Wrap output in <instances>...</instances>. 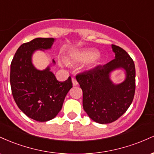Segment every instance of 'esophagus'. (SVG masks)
Returning <instances> with one entry per match:
<instances>
[{"mask_svg": "<svg viewBox=\"0 0 154 154\" xmlns=\"http://www.w3.org/2000/svg\"><path fill=\"white\" fill-rule=\"evenodd\" d=\"M72 84H73L74 86H77V85H78V82H77V79H76L75 78H74V77L72 79Z\"/></svg>", "mask_w": 154, "mask_h": 154, "instance_id": "1", "label": "esophagus"}]
</instances>
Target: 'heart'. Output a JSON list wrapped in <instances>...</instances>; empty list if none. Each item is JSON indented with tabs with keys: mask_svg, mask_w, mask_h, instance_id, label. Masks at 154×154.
Here are the masks:
<instances>
[{
	"mask_svg": "<svg viewBox=\"0 0 154 154\" xmlns=\"http://www.w3.org/2000/svg\"><path fill=\"white\" fill-rule=\"evenodd\" d=\"M96 52L94 51H82L75 55V61H79V62H88V61L93 60L96 56ZM95 59L96 58L93 60V61H95Z\"/></svg>",
	"mask_w": 154,
	"mask_h": 154,
	"instance_id": "obj_1",
	"label": "heart"
}]
</instances>
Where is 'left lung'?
<instances>
[{"label": "left lung", "mask_w": 154, "mask_h": 154, "mask_svg": "<svg viewBox=\"0 0 154 154\" xmlns=\"http://www.w3.org/2000/svg\"><path fill=\"white\" fill-rule=\"evenodd\" d=\"M111 48L115 59L76 76L82 90L83 109L91 119L100 124L111 123L123 115L131 105L135 91L133 60L122 48L115 45ZM117 68H123L126 77L122 83L114 84L110 75Z\"/></svg>", "instance_id": "left-lung-1"}]
</instances>
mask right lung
Listing matches in <instances>:
<instances>
[{"label": "right lung", "instance_id": "add662e5", "mask_svg": "<svg viewBox=\"0 0 154 154\" xmlns=\"http://www.w3.org/2000/svg\"><path fill=\"white\" fill-rule=\"evenodd\" d=\"M54 43V38H38L23 43L11 63L10 83L14 99L23 113L38 122L54 119L72 88L70 77L64 82H59L50 66L38 70L32 62L35 51L50 49ZM52 62L54 64V59Z\"/></svg>", "mask_w": 154, "mask_h": 154}]
</instances>
